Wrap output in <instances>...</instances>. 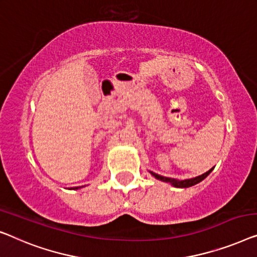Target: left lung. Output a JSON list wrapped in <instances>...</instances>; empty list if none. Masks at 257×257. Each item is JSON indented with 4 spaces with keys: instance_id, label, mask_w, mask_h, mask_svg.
<instances>
[{
    "instance_id": "8db88e82",
    "label": "left lung",
    "mask_w": 257,
    "mask_h": 257,
    "mask_svg": "<svg viewBox=\"0 0 257 257\" xmlns=\"http://www.w3.org/2000/svg\"><path fill=\"white\" fill-rule=\"evenodd\" d=\"M212 170H213V168L211 170H208L207 172L202 173V175H200V176L194 177V178H191V179H184V180H179V179H175V178H169V177L160 176V175H157V173H155L153 171H150V173L156 179H160V180H162V182L171 184L173 187H179V189H186V187H191V186L196 185V184H198V183L202 182V180H204L206 177H207L209 173L212 172Z\"/></svg>"
}]
</instances>
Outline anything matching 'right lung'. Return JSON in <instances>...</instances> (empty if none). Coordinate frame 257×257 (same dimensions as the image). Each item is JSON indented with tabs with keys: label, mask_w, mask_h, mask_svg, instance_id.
Wrapping results in <instances>:
<instances>
[{
	"label": "right lung",
	"mask_w": 257,
	"mask_h": 257,
	"mask_svg": "<svg viewBox=\"0 0 257 257\" xmlns=\"http://www.w3.org/2000/svg\"><path fill=\"white\" fill-rule=\"evenodd\" d=\"M78 189H81V186H78V187H73V190H78Z\"/></svg>",
	"instance_id": "add662e5"
}]
</instances>
